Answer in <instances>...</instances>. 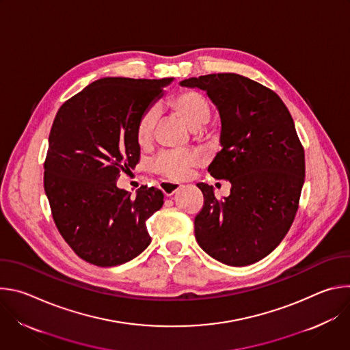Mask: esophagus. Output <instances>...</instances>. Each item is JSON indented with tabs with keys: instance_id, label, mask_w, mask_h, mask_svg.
Wrapping results in <instances>:
<instances>
[{
	"instance_id": "34e87169",
	"label": "esophagus",
	"mask_w": 350,
	"mask_h": 350,
	"mask_svg": "<svg viewBox=\"0 0 350 350\" xmlns=\"http://www.w3.org/2000/svg\"><path fill=\"white\" fill-rule=\"evenodd\" d=\"M180 188H181L180 184L172 183V181H163V183L161 184V189H162V192H163L166 196H170V195L176 193Z\"/></svg>"
}]
</instances>
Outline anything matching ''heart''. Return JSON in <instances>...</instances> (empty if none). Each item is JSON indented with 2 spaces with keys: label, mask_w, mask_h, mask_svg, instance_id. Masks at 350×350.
<instances>
[{
  "label": "heart",
  "mask_w": 350,
  "mask_h": 350,
  "mask_svg": "<svg viewBox=\"0 0 350 350\" xmlns=\"http://www.w3.org/2000/svg\"><path fill=\"white\" fill-rule=\"evenodd\" d=\"M169 107L191 130L202 129L211 120L212 111L208 99L195 90L180 91L170 99ZM155 124V111H148L142 115L137 124V142L139 146H148L152 142ZM196 163L198 155L193 152H169L157 159L155 169L167 178L180 180L187 177Z\"/></svg>",
  "instance_id": "obj_1"
}]
</instances>
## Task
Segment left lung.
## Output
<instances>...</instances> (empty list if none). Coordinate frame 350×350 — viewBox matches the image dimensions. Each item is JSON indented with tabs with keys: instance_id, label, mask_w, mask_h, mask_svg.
Instances as JSON below:
<instances>
[{
	"instance_id": "8db88e82",
	"label": "left lung",
	"mask_w": 350,
	"mask_h": 350,
	"mask_svg": "<svg viewBox=\"0 0 350 350\" xmlns=\"http://www.w3.org/2000/svg\"><path fill=\"white\" fill-rule=\"evenodd\" d=\"M181 87L206 91L219 111L221 151L208 172L231 183L223 201L198 183L205 205L195 238L213 259L247 266L271 254L286 235L305 183V151L293 119L270 88L235 73L189 77Z\"/></svg>"
}]
</instances>
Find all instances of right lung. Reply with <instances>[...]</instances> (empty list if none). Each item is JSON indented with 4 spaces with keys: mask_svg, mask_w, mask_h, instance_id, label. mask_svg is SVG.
Returning <instances> with one entry per match:
<instances>
[{
    "mask_svg": "<svg viewBox=\"0 0 350 350\" xmlns=\"http://www.w3.org/2000/svg\"><path fill=\"white\" fill-rule=\"evenodd\" d=\"M172 81L99 79L68 99L54 119L45 195L61 235L91 265H123L151 243L146 220L162 208V191L142 185L133 196L116 181L138 163L137 124Z\"/></svg>",
    "mask_w": 350,
    "mask_h": 350,
    "instance_id": "obj_1",
    "label": "right lung"
}]
</instances>
